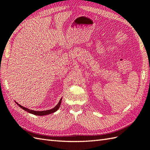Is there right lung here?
I'll use <instances>...</instances> for the list:
<instances>
[{
  "label": "right lung",
  "mask_w": 150,
  "mask_h": 150,
  "mask_svg": "<svg viewBox=\"0 0 150 150\" xmlns=\"http://www.w3.org/2000/svg\"><path fill=\"white\" fill-rule=\"evenodd\" d=\"M62 98H60V100H59V103L56 105L55 107H54L53 108H52V109H51V110H45V111H34V110H30V109H28V108H25L24 106H21V104H19L18 103H17L16 101H15V102L16 104H17L19 107L21 108L22 109H23L24 110H25L26 111H27V112L30 113H31V114H33V115H35L43 116V115H49V114H51V113H53L54 112H55L56 111L58 110V109L60 106V104H61Z\"/></svg>",
  "instance_id": "right-lung-1"
}]
</instances>
